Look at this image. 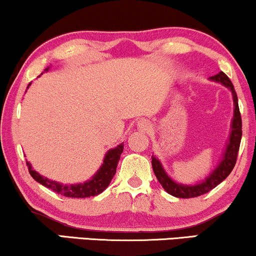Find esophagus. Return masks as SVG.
<instances>
[{
	"label": "esophagus",
	"instance_id": "34e87169",
	"mask_svg": "<svg viewBox=\"0 0 256 256\" xmlns=\"http://www.w3.org/2000/svg\"><path fill=\"white\" fill-rule=\"evenodd\" d=\"M137 126H138V128H140V131H149L150 128H152V124H150V122H148V120H146V119L140 120V122H138Z\"/></svg>",
	"mask_w": 256,
	"mask_h": 256
}]
</instances>
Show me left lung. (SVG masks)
<instances>
[{
	"mask_svg": "<svg viewBox=\"0 0 256 256\" xmlns=\"http://www.w3.org/2000/svg\"><path fill=\"white\" fill-rule=\"evenodd\" d=\"M210 81L220 83L224 87L229 88L230 90H232L234 98V107H235V108H234V118L232 122V132H230L229 142H228L226 149V152H224L223 158H222V161L220 162V164L217 166V168L214 169L202 182L196 184H181L175 182L174 180H172V178L168 176L164 168L162 167V163L160 162V160L156 158V156L152 155V158L154 173H155L156 178H158V182L162 184V187L164 188L166 192L169 193L170 196H176V198H194V196H199L210 192L211 190H214V187L218 186L222 181L226 180L228 175L232 173V170L236 164L237 154H238L240 143H241L242 138V119L241 113H240L238 100H237L235 88H234L232 83L229 80V78H228L223 72H218L217 75L214 76H211Z\"/></svg>",
	"mask_w": 256,
	"mask_h": 256,
	"instance_id": "obj_1",
	"label": "left lung"
}]
</instances>
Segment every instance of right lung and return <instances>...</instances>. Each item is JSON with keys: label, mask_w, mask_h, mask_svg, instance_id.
Segmentation results:
<instances>
[{"label": "right lung", "mask_w": 256, "mask_h": 256, "mask_svg": "<svg viewBox=\"0 0 256 256\" xmlns=\"http://www.w3.org/2000/svg\"><path fill=\"white\" fill-rule=\"evenodd\" d=\"M46 70H48V68ZM28 84V86H30ZM122 150H124V144H119L114 149H110L106 152L104 158V163L100 169L93 175L90 180L86 181L83 184H63L56 181L48 180V178L42 176L39 173H36L34 169L32 168L30 162H27L28 172L36 182L42 184V186L48 187L58 194L69 196V198H88V196H94L100 194L107 188L110 180L114 176L116 166L120 160Z\"/></svg>", "instance_id": "right-lung-1"}]
</instances>
